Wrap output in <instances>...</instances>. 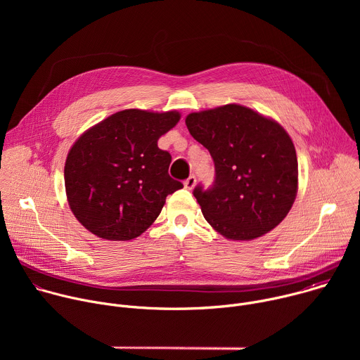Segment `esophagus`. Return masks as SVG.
I'll return each instance as SVG.
<instances>
[{"mask_svg":"<svg viewBox=\"0 0 360 360\" xmlns=\"http://www.w3.org/2000/svg\"><path fill=\"white\" fill-rule=\"evenodd\" d=\"M195 184H196V178H195V175H191L188 179H185V182H184V185H185V188L186 189H192L193 186H195Z\"/></svg>","mask_w":360,"mask_h":360,"instance_id":"1","label":"esophagus"}]
</instances>
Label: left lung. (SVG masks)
<instances>
[{"label":"left lung","instance_id":"obj_1","mask_svg":"<svg viewBox=\"0 0 360 360\" xmlns=\"http://www.w3.org/2000/svg\"><path fill=\"white\" fill-rule=\"evenodd\" d=\"M185 124L215 165L214 185L193 189L208 224L232 240H250L278 226L297 192V158L288 132L238 104L192 112Z\"/></svg>","mask_w":360,"mask_h":360}]
</instances>
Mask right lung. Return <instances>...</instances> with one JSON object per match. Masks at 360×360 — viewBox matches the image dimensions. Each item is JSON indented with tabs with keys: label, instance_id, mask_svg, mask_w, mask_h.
<instances>
[{
	"label": "right lung",
	"instance_id": "obj_1",
	"mask_svg": "<svg viewBox=\"0 0 360 360\" xmlns=\"http://www.w3.org/2000/svg\"><path fill=\"white\" fill-rule=\"evenodd\" d=\"M179 112L124 110L85 131L68 152L65 191L75 218L108 240H129L158 218L169 193L184 188L169 176L171 153L158 139Z\"/></svg>",
	"mask_w": 360,
	"mask_h": 360
}]
</instances>
